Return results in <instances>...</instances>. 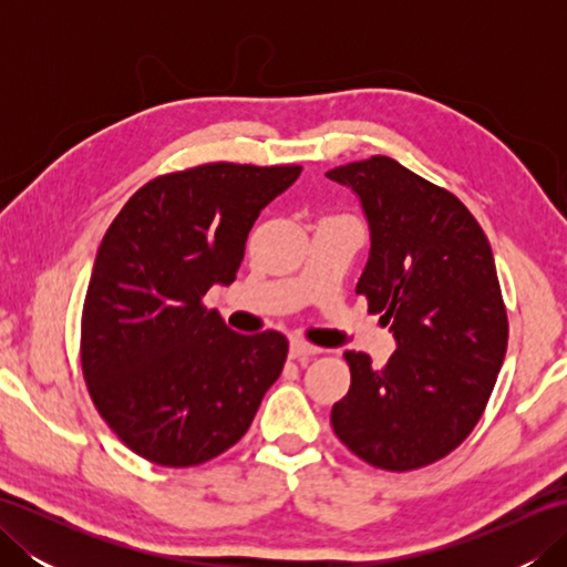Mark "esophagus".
Masks as SVG:
<instances>
[{"mask_svg": "<svg viewBox=\"0 0 567 567\" xmlns=\"http://www.w3.org/2000/svg\"><path fill=\"white\" fill-rule=\"evenodd\" d=\"M317 353H321V348H317V346H309V343L297 341V339L290 343V358H295V360H309Z\"/></svg>", "mask_w": 567, "mask_h": 567, "instance_id": "1", "label": "esophagus"}]
</instances>
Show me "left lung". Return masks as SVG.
I'll list each match as a JSON object with an SVG mask.
<instances>
[{"mask_svg": "<svg viewBox=\"0 0 567 567\" xmlns=\"http://www.w3.org/2000/svg\"><path fill=\"white\" fill-rule=\"evenodd\" d=\"M327 177L363 204L370 258L355 292L396 339L380 370L343 353L351 390L331 426L360 461L406 473L455 451L495 390L509 339L495 258L461 199L388 155Z\"/></svg>", "mask_w": 567, "mask_h": 567, "instance_id": "obj_1", "label": "left lung"}]
</instances>
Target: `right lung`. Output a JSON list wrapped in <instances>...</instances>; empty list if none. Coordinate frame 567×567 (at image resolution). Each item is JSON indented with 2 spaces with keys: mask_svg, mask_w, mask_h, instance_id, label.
Segmentation results:
<instances>
[{
  "mask_svg": "<svg viewBox=\"0 0 567 567\" xmlns=\"http://www.w3.org/2000/svg\"><path fill=\"white\" fill-rule=\"evenodd\" d=\"M302 165L207 163L143 185L106 228L82 307L80 363L136 455L192 467L231 449L280 378V331L244 336L204 307L231 285L260 209Z\"/></svg>",
  "mask_w": 567,
  "mask_h": 567,
  "instance_id": "1",
  "label": "right lung"
}]
</instances>
